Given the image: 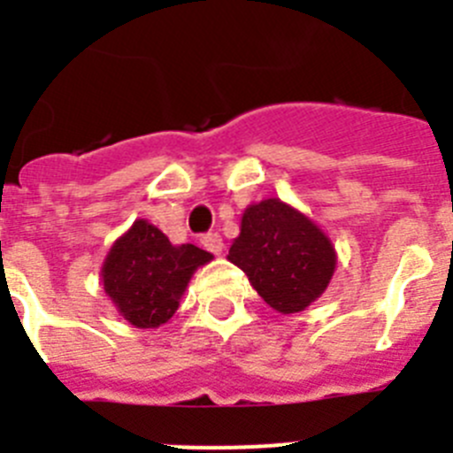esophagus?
I'll return each mask as SVG.
<instances>
[{
  "label": "esophagus",
  "instance_id": "esophagus-1",
  "mask_svg": "<svg viewBox=\"0 0 453 453\" xmlns=\"http://www.w3.org/2000/svg\"><path fill=\"white\" fill-rule=\"evenodd\" d=\"M202 245H203V250H208L211 254H222V250H224L222 235L219 234H203Z\"/></svg>",
  "mask_w": 453,
  "mask_h": 453
}]
</instances>
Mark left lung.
Masks as SVG:
<instances>
[{
  "mask_svg": "<svg viewBox=\"0 0 453 453\" xmlns=\"http://www.w3.org/2000/svg\"><path fill=\"white\" fill-rule=\"evenodd\" d=\"M229 261L250 276L274 311L299 313L329 286L335 251L306 215L279 199H265L242 215Z\"/></svg>",
  "mask_w": 453,
  "mask_h": 453,
  "instance_id": "left-lung-1",
  "label": "left lung"
}]
</instances>
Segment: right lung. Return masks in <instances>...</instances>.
<instances>
[{"label": "right lung", "instance_id": "right-lung-1", "mask_svg": "<svg viewBox=\"0 0 453 453\" xmlns=\"http://www.w3.org/2000/svg\"><path fill=\"white\" fill-rule=\"evenodd\" d=\"M211 258L195 245L174 247L156 226L138 219L104 263V290L124 319L154 329L174 315L192 272Z\"/></svg>", "mask_w": 453, "mask_h": 453}]
</instances>
